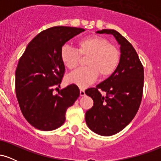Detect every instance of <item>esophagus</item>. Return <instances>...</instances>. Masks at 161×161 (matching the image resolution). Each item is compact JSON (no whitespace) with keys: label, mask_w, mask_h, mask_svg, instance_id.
Instances as JSON below:
<instances>
[{"label":"esophagus","mask_w":161,"mask_h":161,"mask_svg":"<svg viewBox=\"0 0 161 161\" xmlns=\"http://www.w3.org/2000/svg\"><path fill=\"white\" fill-rule=\"evenodd\" d=\"M86 93H85V91L83 89H80V96H85Z\"/></svg>","instance_id":"esophagus-1"}]
</instances>
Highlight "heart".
Masks as SVG:
<instances>
[{
    "mask_svg": "<svg viewBox=\"0 0 161 161\" xmlns=\"http://www.w3.org/2000/svg\"><path fill=\"white\" fill-rule=\"evenodd\" d=\"M77 47L76 50L64 45L60 51L63 64L69 69H74L78 65L79 54L88 56L86 61L88 66L76 69L67 76L70 83L86 88L95 82L98 74L103 78L108 77L118 67L120 60L119 50L104 37H85L77 42Z\"/></svg>",
    "mask_w": 161,
    "mask_h": 161,
    "instance_id": "b5f03b06",
    "label": "heart"
}]
</instances>
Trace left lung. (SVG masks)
Here are the masks:
<instances>
[{"label": "left lung", "instance_id": "left-lung-1", "mask_svg": "<svg viewBox=\"0 0 161 161\" xmlns=\"http://www.w3.org/2000/svg\"><path fill=\"white\" fill-rule=\"evenodd\" d=\"M96 33L113 35L120 46V60L115 72L96 88L85 92L94 101L86 113V124L95 133L110 136L123 130L137 114L143 92L144 69L136 50L120 33L114 29ZM101 90L106 92V96L101 95Z\"/></svg>", "mask_w": 161, "mask_h": 161}]
</instances>
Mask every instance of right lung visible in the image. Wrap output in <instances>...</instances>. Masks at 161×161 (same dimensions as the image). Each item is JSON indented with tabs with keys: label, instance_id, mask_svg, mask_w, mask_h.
Masks as SVG:
<instances>
[{
	"label": "right lung",
	"instance_id": "1",
	"mask_svg": "<svg viewBox=\"0 0 161 161\" xmlns=\"http://www.w3.org/2000/svg\"><path fill=\"white\" fill-rule=\"evenodd\" d=\"M82 28L54 26L42 31L28 45L19 59L15 73L16 95L24 117L35 128L51 131L65 122L68 108L80 92L69 85L53 95L60 87L65 66L60 58L63 46Z\"/></svg>",
	"mask_w": 161,
	"mask_h": 161
}]
</instances>
